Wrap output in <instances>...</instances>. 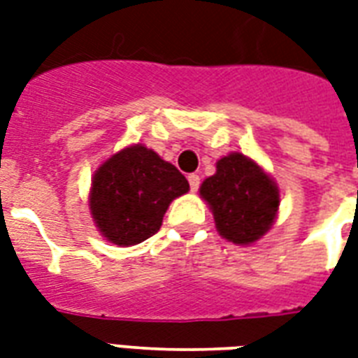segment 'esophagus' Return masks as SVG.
<instances>
[{"mask_svg": "<svg viewBox=\"0 0 358 358\" xmlns=\"http://www.w3.org/2000/svg\"><path fill=\"white\" fill-rule=\"evenodd\" d=\"M187 180H189V187L191 191H197L199 189V185H201V178H199V174H189L187 176Z\"/></svg>", "mask_w": 358, "mask_h": 358, "instance_id": "obj_1", "label": "esophagus"}]
</instances>
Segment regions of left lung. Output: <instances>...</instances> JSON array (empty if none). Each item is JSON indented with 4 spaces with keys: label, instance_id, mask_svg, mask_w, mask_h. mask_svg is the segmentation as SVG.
Wrapping results in <instances>:
<instances>
[{
    "label": "left lung",
    "instance_id": "left-lung-1",
    "mask_svg": "<svg viewBox=\"0 0 358 358\" xmlns=\"http://www.w3.org/2000/svg\"><path fill=\"white\" fill-rule=\"evenodd\" d=\"M201 195L212 208L215 227L234 244H252L274 223L280 193L257 163L242 154L217 161L215 174L201 185Z\"/></svg>",
    "mask_w": 358,
    "mask_h": 358
}]
</instances>
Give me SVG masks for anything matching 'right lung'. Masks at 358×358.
Returning a JSON list of instances; mask_svg holds the SVG:
<instances>
[{"mask_svg": "<svg viewBox=\"0 0 358 358\" xmlns=\"http://www.w3.org/2000/svg\"><path fill=\"white\" fill-rule=\"evenodd\" d=\"M187 189L178 169L136 144L113 155L94 174L90 208L106 240L135 245L159 231L171 201Z\"/></svg>", "mask_w": 358, "mask_h": 358, "instance_id": "right-lung-1", "label": "right lung"}]
</instances>
